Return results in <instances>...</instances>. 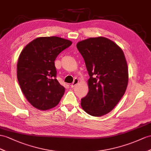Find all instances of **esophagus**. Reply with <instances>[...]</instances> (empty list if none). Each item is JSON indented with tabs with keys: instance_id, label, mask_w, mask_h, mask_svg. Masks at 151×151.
I'll return each instance as SVG.
<instances>
[{
	"instance_id": "34e87169",
	"label": "esophagus",
	"mask_w": 151,
	"mask_h": 151,
	"mask_svg": "<svg viewBox=\"0 0 151 151\" xmlns=\"http://www.w3.org/2000/svg\"><path fill=\"white\" fill-rule=\"evenodd\" d=\"M78 83H79L78 79H76V78L74 80H73V82L70 84V87H71V88H73Z\"/></svg>"
}]
</instances>
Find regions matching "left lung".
Segmentation results:
<instances>
[{
    "instance_id": "left-lung-1",
    "label": "left lung",
    "mask_w": 151,
    "mask_h": 151,
    "mask_svg": "<svg viewBox=\"0 0 151 151\" xmlns=\"http://www.w3.org/2000/svg\"><path fill=\"white\" fill-rule=\"evenodd\" d=\"M77 48L90 76L89 91L81 105L91 116L104 115L115 107L126 90L129 78L124 54L115 42L101 36L79 42Z\"/></svg>"
}]
</instances>
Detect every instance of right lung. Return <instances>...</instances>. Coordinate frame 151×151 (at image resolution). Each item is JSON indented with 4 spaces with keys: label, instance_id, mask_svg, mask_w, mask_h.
<instances>
[{
    "label": "right lung",
    "instance_id": "1",
    "mask_svg": "<svg viewBox=\"0 0 151 151\" xmlns=\"http://www.w3.org/2000/svg\"><path fill=\"white\" fill-rule=\"evenodd\" d=\"M72 43L57 36L39 37L22 50L17 63V78L24 96L35 108H52L63 97L65 89L56 78L54 61Z\"/></svg>",
    "mask_w": 151,
    "mask_h": 151
}]
</instances>
